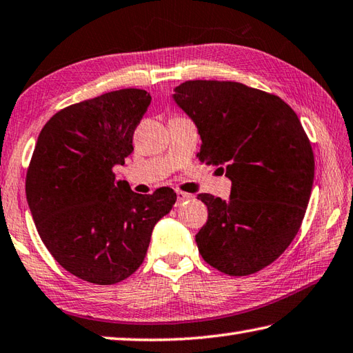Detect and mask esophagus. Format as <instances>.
Returning a JSON list of instances; mask_svg holds the SVG:
<instances>
[{
	"mask_svg": "<svg viewBox=\"0 0 353 353\" xmlns=\"http://www.w3.org/2000/svg\"><path fill=\"white\" fill-rule=\"evenodd\" d=\"M176 196H178V201L179 203L188 201V199H190V195L185 194V192H183V190H176Z\"/></svg>",
	"mask_w": 353,
	"mask_h": 353,
	"instance_id": "obj_1",
	"label": "esophagus"
}]
</instances>
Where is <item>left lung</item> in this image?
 <instances>
[{
  "mask_svg": "<svg viewBox=\"0 0 353 353\" xmlns=\"http://www.w3.org/2000/svg\"><path fill=\"white\" fill-rule=\"evenodd\" d=\"M174 92L203 141L201 163L232 181L228 201L198 195L209 212L195 236L199 254L230 276L255 274L300 230L315 174L309 138L289 104L245 84L195 79Z\"/></svg>",
  "mask_w": 353,
  "mask_h": 353,
  "instance_id": "obj_1",
  "label": "left lung"
}]
</instances>
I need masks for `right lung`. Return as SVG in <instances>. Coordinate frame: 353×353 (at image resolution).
<instances>
[{"mask_svg":"<svg viewBox=\"0 0 353 353\" xmlns=\"http://www.w3.org/2000/svg\"><path fill=\"white\" fill-rule=\"evenodd\" d=\"M150 99L141 89L108 92L57 112L39 132L26 176L29 209L52 256L84 281L108 285L134 274L176 201L169 188L135 194L112 172L134 150Z\"/></svg>","mask_w":353,"mask_h":353,"instance_id":"right-lung-1","label":"right lung"}]
</instances>
